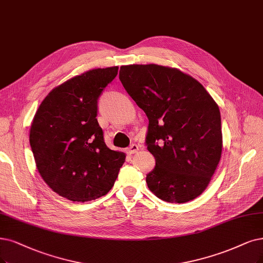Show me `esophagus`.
Here are the masks:
<instances>
[{
	"mask_svg": "<svg viewBox=\"0 0 263 263\" xmlns=\"http://www.w3.org/2000/svg\"><path fill=\"white\" fill-rule=\"evenodd\" d=\"M138 151H139V146L137 144H131L129 148H128V153H130V154H134V153H137Z\"/></svg>",
	"mask_w": 263,
	"mask_h": 263,
	"instance_id": "esophagus-1",
	"label": "esophagus"
}]
</instances>
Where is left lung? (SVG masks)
Here are the masks:
<instances>
[{"instance_id": "1", "label": "left lung", "mask_w": 263, "mask_h": 263, "mask_svg": "<svg viewBox=\"0 0 263 263\" xmlns=\"http://www.w3.org/2000/svg\"><path fill=\"white\" fill-rule=\"evenodd\" d=\"M119 79L149 121L145 143L156 166L146 176L148 189L168 202L195 199L221 158L217 103L197 80L176 68L121 66Z\"/></svg>"}]
</instances>
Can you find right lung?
Listing matches in <instances>:
<instances>
[{
    "label": "right lung",
    "instance_id": "add662e5",
    "mask_svg": "<svg viewBox=\"0 0 263 263\" xmlns=\"http://www.w3.org/2000/svg\"><path fill=\"white\" fill-rule=\"evenodd\" d=\"M118 67L97 68L53 89L34 115L30 146L39 173L60 196L84 202L114 186L125 155L104 142L97 101Z\"/></svg>",
    "mask_w": 263,
    "mask_h": 263
}]
</instances>
